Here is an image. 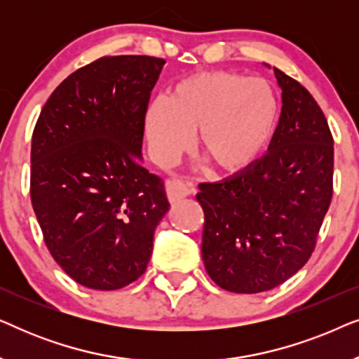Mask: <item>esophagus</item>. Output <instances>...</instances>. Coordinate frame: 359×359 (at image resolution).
Returning <instances> with one entry per match:
<instances>
[{"instance_id":"obj_1","label":"esophagus","mask_w":359,"mask_h":359,"mask_svg":"<svg viewBox=\"0 0 359 359\" xmlns=\"http://www.w3.org/2000/svg\"><path fill=\"white\" fill-rule=\"evenodd\" d=\"M191 193H193V189H191L186 183H183V181L180 180L166 181V194H168L170 203H178V201L186 198V196H189Z\"/></svg>"}]
</instances>
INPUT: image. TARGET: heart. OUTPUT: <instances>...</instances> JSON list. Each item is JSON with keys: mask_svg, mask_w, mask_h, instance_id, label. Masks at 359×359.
<instances>
[{"mask_svg": "<svg viewBox=\"0 0 359 359\" xmlns=\"http://www.w3.org/2000/svg\"><path fill=\"white\" fill-rule=\"evenodd\" d=\"M278 96L262 78L235 72H199L171 88L168 100L147 107L145 134L155 161L168 166L198 145L224 173L248 168L271 140L278 122Z\"/></svg>", "mask_w": 359, "mask_h": 359, "instance_id": "heart-1", "label": "heart"}]
</instances>
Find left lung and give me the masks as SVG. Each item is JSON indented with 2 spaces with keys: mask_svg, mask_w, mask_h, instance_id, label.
<instances>
[{
  "mask_svg": "<svg viewBox=\"0 0 359 359\" xmlns=\"http://www.w3.org/2000/svg\"><path fill=\"white\" fill-rule=\"evenodd\" d=\"M273 70L283 107L268 154L196 194L205 215V271L237 294L269 291L307 263L333 194L325 116L301 83Z\"/></svg>",
  "mask_w": 359,
  "mask_h": 359,
  "instance_id": "left-lung-1",
  "label": "left lung"
}]
</instances>
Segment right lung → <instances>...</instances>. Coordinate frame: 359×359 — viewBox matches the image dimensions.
Returning a JSON list of instances; mask_svg holds the SVG:
<instances>
[{
  "mask_svg": "<svg viewBox=\"0 0 359 359\" xmlns=\"http://www.w3.org/2000/svg\"><path fill=\"white\" fill-rule=\"evenodd\" d=\"M163 58L102 57L48 97L32 134L31 199L48 252L81 286L114 291L145 273L163 183L142 156Z\"/></svg>",
  "mask_w": 359,
  "mask_h": 359,
  "instance_id": "add662e5",
  "label": "right lung"
}]
</instances>
